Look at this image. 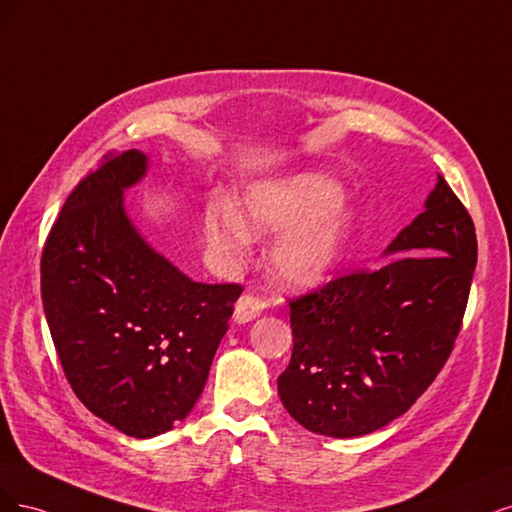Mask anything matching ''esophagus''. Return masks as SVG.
<instances>
[{
  "label": "esophagus",
  "instance_id": "obj_1",
  "mask_svg": "<svg viewBox=\"0 0 512 512\" xmlns=\"http://www.w3.org/2000/svg\"><path fill=\"white\" fill-rule=\"evenodd\" d=\"M261 310H263L261 300L255 298V295H251V293H244V295H240V300L236 302L234 321L236 323H249V321H253L255 317L261 315Z\"/></svg>",
  "mask_w": 512,
  "mask_h": 512
}]
</instances>
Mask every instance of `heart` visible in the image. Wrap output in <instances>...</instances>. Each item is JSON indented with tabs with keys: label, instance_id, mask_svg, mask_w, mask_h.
<instances>
[{
	"label": "heart",
	"instance_id": "obj_1",
	"mask_svg": "<svg viewBox=\"0 0 512 512\" xmlns=\"http://www.w3.org/2000/svg\"><path fill=\"white\" fill-rule=\"evenodd\" d=\"M338 200V185L321 176L268 180L242 195L240 217L232 208L208 210L204 229L214 249L227 257L244 255L249 234L283 232L270 255L274 276L291 289H315L336 270L351 234L349 212L324 211Z\"/></svg>",
	"mask_w": 512,
	"mask_h": 512
}]
</instances>
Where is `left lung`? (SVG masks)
Returning a JSON list of instances; mask_svg holds the SVG:
<instances>
[{"instance_id":"obj_1","label":"left lung","mask_w":512,"mask_h":512,"mask_svg":"<svg viewBox=\"0 0 512 512\" xmlns=\"http://www.w3.org/2000/svg\"><path fill=\"white\" fill-rule=\"evenodd\" d=\"M402 253L291 300L293 353L278 395L306 430L355 438L417 402L449 359L476 268L468 210L438 174L425 210L387 246Z\"/></svg>"}]
</instances>
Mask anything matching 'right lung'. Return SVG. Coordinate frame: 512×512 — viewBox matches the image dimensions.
<instances>
[{"instance_id": "obj_1", "label": "right lung", "mask_w": 512, "mask_h": 512, "mask_svg": "<svg viewBox=\"0 0 512 512\" xmlns=\"http://www.w3.org/2000/svg\"><path fill=\"white\" fill-rule=\"evenodd\" d=\"M146 168L134 148L82 178L40 261L65 378L95 417L134 438L159 436L189 415L242 293L195 283L140 236L123 193Z\"/></svg>"}]
</instances>
